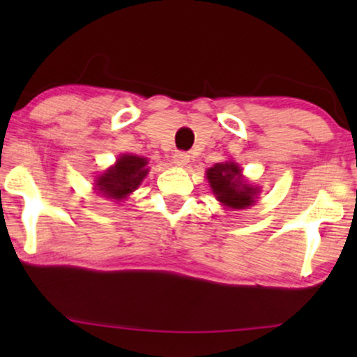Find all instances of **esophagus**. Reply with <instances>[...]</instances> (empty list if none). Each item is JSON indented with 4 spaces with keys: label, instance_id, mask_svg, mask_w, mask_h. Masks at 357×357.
<instances>
[{
    "label": "esophagus",
    "instance_id": "34e87169",
    "mask_svg": "<svg viewBox=\"0 0 357 357\" xmlns=\"http://www.w3.org/2000/svg\"><path fill=\"white\" fill-rule=\"evenodd\" d=\"M174 164L178 165V167H185L190 162V155L187 153H182V151H178V153L174 154Z\"/></svg>",
    "mask_w": 357,
    "mask_h": 357
}]
</instances>
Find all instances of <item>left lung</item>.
<instances>
[{"instance_id": "left-lung-1", "label": "left lung", "mask_w": 357, "mask_h": 357, "mask_svg": "<svg viewBox=\"0 0 357 357\" xmlns=\"http://www.w3.org/2000/svg\"><path fill=\"white\" fill-rule=\"evenodd\" d=\"M206 178L214 197L222 206L245 209L255 204L260 188L253 187L242 178V169L236 162H219L206 170Z\"/></svg>"}]
</instances>
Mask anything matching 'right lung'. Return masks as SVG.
I'll use <instances>...</instances> for the list:
<instances>
[{
	"label": "right lung",
	"mask_w": 357,
	"mask_h": 357,
	"mask_svg": "<svg viewBox=\"0 0 357 357\" xmlns=\"http://www.w3.org/2000/svg\"><path fill=\"white\" fill-rule=\"evenodd\" d=\"M146 165H148V159L141 158V155H120L115 165H112L97 177L96 190L105 198L121 202L131 192H135L148 175L149 169Z\"/></svg>",
	"instance_id": "right-lung-1"
}]
</instances>
